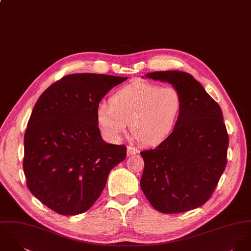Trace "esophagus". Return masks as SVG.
<instances>
[{
  "mask_svg": "<svg viewBox=\"0 0 251 251\" xmlns=\"http://www.w3.org/2000/svg\"><path fill=\"white\" fill-rule=\"evenodd\" d=\"M137 153H138V151L134 147H128L127 148V155L128 156H132V155H135Z\"/></svg>",
  "mask_w": 251,
  "mask_h": 251,
  "instance_id": "1",
  "label": "esophagus"
}]
</instances>
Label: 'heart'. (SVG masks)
Masks as SVG:
<instances>
[{"label": "heart", "instance_id": "b5f03b06", "mask_svg": "<svg viewBox=\"0 0 251 251\" xmlns=\"http://www.w3.org/2000/svg\"><path fill=\"white\" fill-rule=\"evenodd\" d=\"M182 107L180 92L173 86L136 82L116 90L96 111L101 132L116 141L130 122L132 135L143 144H156L174 130Z\"/></svg>", "mask_w": 251, "mask_h": 251}]
</instances>
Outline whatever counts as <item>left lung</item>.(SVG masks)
<instances>
[{
    "label": "left lung",
    "mask_w": 251,
    "mask_h": 251,
    "mask_svg": "<svg viewBox=\"0 0 251 251\" xmlns=\"http://www.w3.org/2000/svg\"><path fill=\"white\" fill-rule=\"evenodd\" d=\"M146 76L176 88L182 107L171 135L154 150L141 152L142 190L163 213L197 208L210 198L227 164L229 137L222 110L190 74L165 71Z\"/></svg>",
    "instance_id": "1"
}]
</instances>
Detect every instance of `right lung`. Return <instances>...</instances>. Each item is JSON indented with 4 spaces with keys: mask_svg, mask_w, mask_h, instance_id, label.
Instances as JSON below:
<instances>
[{
    "mask_svg": "<svg viewBox=\"0 0 251 251\" xmlns=\"http://www.w3.org/2000/svg\"><path fill=\"white\" fill-rule=\"evenodd\" d=\"M127 77L74 74L50 85L36 102L24 136L23 170L30 192L62 215L88 210L126 147L102 141L96 111Z\"/></svg>",
    "mask_w": 251,
    "mask_h": 251,
    "instance_id": "obj_1",
    "label": "right lung"
}]
</instances>
